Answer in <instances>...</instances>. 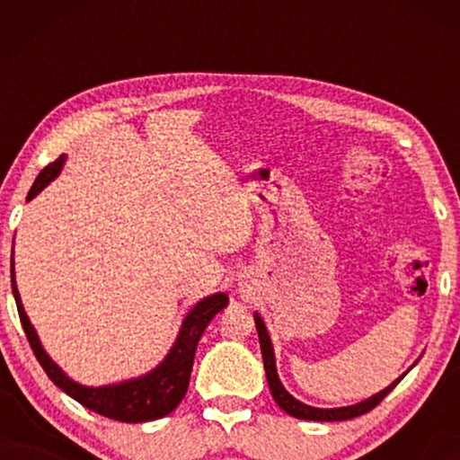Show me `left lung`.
<instances>
[{"instance_id":"1","label":"left lung","mask_w":460,"mask_h":460,"mask_svg":"<svg viewBox=\"0 0 460 460\" xmlns=\"http://www.w3.org/2000/svg\"><path fill=\"white\" fill-rule=\"evenodd\" d=\"M255 318V326H257V335H260V345H261V356H263V368H266V376H268V385L270 392H272V398L276 404H279L282 411L287 414H291L295 419H304V420H348L354 417H360V414L373 411V408L379 404V402L385 398V395L392 392V389L398 385V383L404 379V375L408 373V368L404 375L398 376V379L392 381V385H387L385 389H381L379 394L370 395V398L358 402V404L351 406H341V408H316V406H307L304 402H299L297 398H293L291 394L287 392L285 385H282L279 370H276V356H274V348H272V339L268 335L266 324H263L261 316L257 312H253Z\"/></svg>"}]
</instances>
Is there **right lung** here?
Here are the masks:
<instances>
[{
    "mask_svg": "<svg viewBox=\"0 0 460 460\" xmlns=\"http://www.w3.org/2000/svg\"><path fill=\"white\" fill-rule=\"evenodd\" d=\"M65 161V155L58 156V159L49 163V165L37 175L35 184L31 186V190L27 194V200L35 199L49 181L58 178ZM12 253H14V251H12ZM10 276L18 316H21L22 329L27 332L31 349H33L35 358L40 360L43 370H46V375L54 381V385L71 395L73 400H77L79 404L90 408V411L102 414V417L121 420V423H146V420L161 419L180 404L181 398H184L188 392V383H190L194 351H197L199 339L203 337L207 324L216 318V314H219L226 305H228V295L226 293H216L209 295V297H203L186 314V318L181 320L180 332L178 337H175L172 349L167 351V356L163 358L153 370H148L146 375L134 376V379L111 383V385L90 387L73 381L71 376L48 356V351L43 349L40 335H37L35 326L31 324L27 312H24L22 307L21 293H18L14 255H12L10 261Z\"/></svg>",
    "mask_w": 460,
    "mask_h": 460,
    "instance_id": "add662e5",
    "label": "right lung"
}]
</instances>
